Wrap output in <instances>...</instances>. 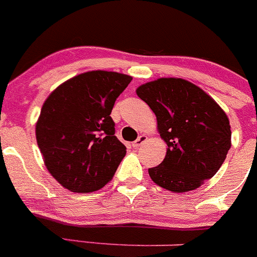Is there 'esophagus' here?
I'll return each mask as SVG.
<instances>
[{"mask_svg":"<svg viewBox=\"0 0 257 257\" xmlns=\"http://www.w3.org/2000/svg\"><path fill=\"white\" fill-rule=\"evenodd\" d=\"M147 139H148V137H147V136H144V134H143V136L139 137V138L137 139V141L134 142V143L132 144V145H133V148H139V147H141L142 144H143V143H145V142H147Z\"/></svg>","mask_w":257,"mask_h":257,"instance_id":"esophagus-1","label":"esophagus"}]
</instances>
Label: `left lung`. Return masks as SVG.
<instances>
[{
    "label": "left lung",
    "mask_w": 257,
    "mask_h": 257,
    "mask_svg": "<svg viewBox=\"0 0 257 257\" xmlns=\"http://www.w3.org/2000/svg\"><path fill=\"white\" fill-rule=\"evenodd\" d=\"M137 94L157 115L167 155L150 178L175 193L195 190L220 169L231 147L229 118L201 88L181 78L142 84Z\"/></svg>",
    "instance_id": "obj_1"
}]
</instances>
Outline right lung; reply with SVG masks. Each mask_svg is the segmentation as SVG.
Wrapping results in <instances>:
<instances>
[{
  "mask_svg": "<svg viewBox=\"0 0 257 257\" xmlns=\"http://www.w3.org/2000/svg\"><path fill=\"white\" fill-rule=\"evenodd\" d=\"M132 77L107 71L78 74L46 99L36 138L51 175L73 193H92L112 180L126 153L110 116Z\"/></svg>",
  "mask_w": 257,
  "mask_h": 257,
  "instance_id": "add662e5",
  "label": "right lung"
}]
</instances>
